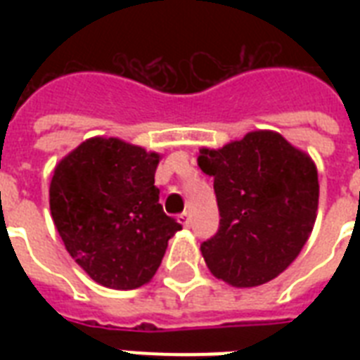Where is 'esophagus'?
Returning a JSON list of instances; mask_svg holds the SVG:
<instances>
[{"instance_id":"esophagus-1","label":"esophagus","mask_w":360,"mask_h":360,"mask_svg":"<svg viewBox=\"0 0 360 360\" xmlns=\"http://www.w3.org/2000/svg\"><path fill=\"white\" fill-rule=\"evenodd\" d=\"M177 220H179V224L183 226V228H188V226H191V214L188 213H181L179 217H177Z\"/></svg>"}]
</instances>
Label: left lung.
<instances>
[{
    "instance_id": "8db88e82",
    "label": "left lung",
    "mask_w": 360,
    "mask_h": 360,
    "mask_svg": "<svg viewBox=\"0 0 360 360\" xmlns=\"http://www.w3.org/2000/svg\"><path fill=\"white\" fill-rule=\"evenodd\" d=\"M198 166L214 177L220 228L202 245L209 271L233 288H256L290 267L318 217L312 157L274 130H252L219 149L202 147Z\"/></svg>"
}]
</instances>
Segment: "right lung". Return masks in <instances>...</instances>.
I'll return each mask as SVG.
<instances>
[{"label": "right lung", "instance_id": "1", "mask_svg": "<svg viewBox=\"0 0 360 360\" xmlns=\"http://www.w3.org/2000/svg\"><path fill=\"white\" fill-rule=\"evenodd\" d=\"M162 155L95 136L65 155L50 181V213L72 259L97 284L141 288L181 230L162 211L155 172Z\"/></svg>", "mask_w": 360, "mask_h": 360}]
</instances>
